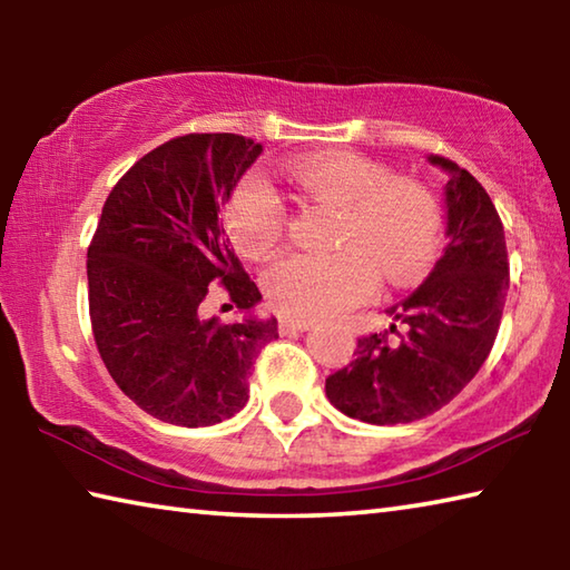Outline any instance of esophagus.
Listing matches in <instances>:
<instances>
[{"mask_svg":"<svg viewBox=\"0 0 570 570\" xmlns=\"http://www.w3.org/2000/svg\"><path fill=\"white\" fill-rule=\"evenodd\" d=\"M314 326V322H304V320H282L278 322V332L282 334H296V332H308Z\"/></svg>","mask_w":570,"mask_h":570,"instance_id":"1","label":"esophagus"}]
</instances>
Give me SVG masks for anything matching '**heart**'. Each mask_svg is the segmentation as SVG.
Instances as JSON below:
<instances>
[{
    "instance_id": "b5f03b06",
    "label": "heart",
    "mask_w": 570,
    "mask_h": 570,
    "mask_svg": "<svg viewBox=\"0 0 570 570\" xmlns=\"http://www.w3.org/2000/svg\"><path fill=\"white\" fill-rule=\"evenodd\" d=\"M288 178L308 198L340 206L332 254H292L266 268L264 292L288 320H330L377 292L380 272L402 286L438 258L442 208L424 183L394 176L384 163L352 150L298 156ZM230 244L262 258L282 240L286 208L262 176H246L230 193L226 214Z\"/></svg>"
}]
</instances>
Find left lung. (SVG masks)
Segmentation results:
<instances>
[{
  "label": "left lung",
  "mask_w": 570,
  "mask_h": 570,
  "mask_svg": "<svg viewBox=\"0 0 570 570\" xmlns=\"http://www.w3.org/2000/svg\"><path fill=\"white\" fill-rule=\"evenodd\" d=\"M430 163L450 173L445 254L417 292L387 308L404 330L392 324L360 336L356 360L326 377L334 407L370 424L414 422L445 407L485 364L503 320L510 282L503 220L465 168L440 156Z\"/></svg>",
  "instance_id": "1"
}]
</instances>
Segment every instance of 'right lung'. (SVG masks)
I'll return each instance as SVG.
<instances>
[{"label": "right lung", "mask_w": 570, "mask_h": 570, "mask_svg": "<svg viewBox=\"0 0 570 570\" xmlns=\"http://www.w3.org/2000/svg\"><path fill=\"white\" fill-rule=\"evenodd\" d=\"M262 142L188 132L163 142L115 183L88 248L90 322L115 384L156 420L206 428L248 400L276 320L200 316L208 286L236 308L262 294L224 238L218 210Z\"/></svg>", "instance_id": "add662e5"}]
</instances>
